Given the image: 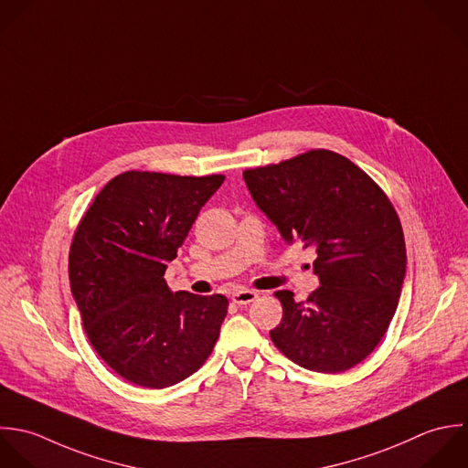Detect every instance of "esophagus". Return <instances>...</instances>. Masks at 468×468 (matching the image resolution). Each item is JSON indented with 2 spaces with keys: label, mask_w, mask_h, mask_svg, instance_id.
<instances>
[{
  "label": "esophagus",
  "mask_w": 468,
  "mask_h": 468,
  "mask_svg": "<svg viewBox=\"0 0 468 468\" xmlns=\"http://www.w3.org/2000/svg\"><path fill=\"white\" fill-rule=\"evenodd\" d=\"M257 297H259V293L253 292V290H239V292H233V295H231L233 303L240 304V306L253 303Z\"/></svg>",
  "instance_id": "1"
}]
</instances>
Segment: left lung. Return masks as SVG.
<instances>
[{"label":"left lung","instance_id":"obj_1","mask_svg":"<svg viewBox=\"0 0 468 468\" xmlns=\"http://www.w3.org/2000/svg\"><path fill=\"white\" fill-rule=\"evenodd\" d=\"M244 182L282 240L317 255L321 286L306 301L275 293L282 321L271 341L306 370H350L383 339L401 297L407 248L396 209L363 169L326 149L248 169Z\"/></svg>","mask_w":468,"mask_h":468}]
</instances>
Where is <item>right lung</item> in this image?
<instances>
[{"mask_svg": "<svg viewBox=\"0 0 468 468\" xmlns=\"http://www.w3.org/2000/svg\"><path fill=\"white\" fill-rule=\"evenodd\" d=\"M224 178L122 173L96 195L74 233L69 281L85 334L138 387L184 381L218 339L228 299L173 292L164 273Z\"/></svg>", "mask_w": 468, "mask_h": 468, "instance_id": "add662e5", "label": "right lung"}]
</instances>
